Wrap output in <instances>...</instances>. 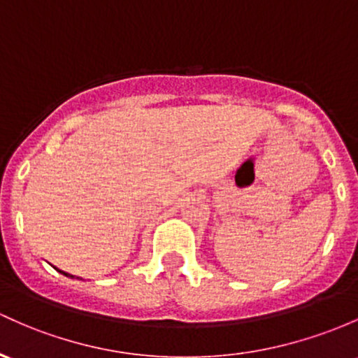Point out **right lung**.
Returning <instances> with one entry per match:
<instances>
[{
  "label": "right lung",
  "instance_id": "right-lung-1",
  "mask_svg": "<svg viewBox=\"0 0 358 358\" xmlns=\"http://www.w3.org/2000/svg\"><path fill=\"white\" fill-rule=\"evenodd\" d=\"M61 273H63V271H61ZM64 275H66V273H64ZM66 276H68V275H66Z\"/></svg>",
  "mask_w": 358,
  "mask_h": 358
}]
</instances>
